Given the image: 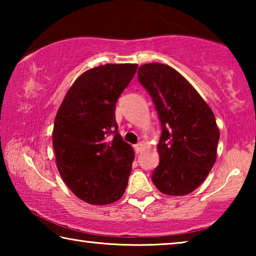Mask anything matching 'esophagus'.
Instances as JSON below:
<instances>
[{
    "label": "esophagus",
    "instance_id": "esophagus-1",
    "mask_svg": "<svg viewBox=\"0 0 256 256\" xmlns=\"http://www.w3.org/2000/svg\"><path fill=\"white\" fill-rule=\"evenodd\" d=\"M142 149H144V144H141V142H138V144L134 146V150H136V154H140Z\"/></svg>",
    "mask_w": 256,
    "mask_h": 256
}]
</instances>
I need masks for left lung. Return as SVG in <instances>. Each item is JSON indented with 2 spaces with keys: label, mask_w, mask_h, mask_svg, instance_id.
Segmentation results:
<instances>
[{
  "label": "left lung",
  "mask_w": 256,
  "mask_h": 256,
  "mask_svg": "<svg viewBox=\"0 0 256 256\" xmlns=\"http://www.w3.org/2000/svg\"><path fill=\"white\" fill-rule=\"evenodd\" d=\"M162 124L159 164L151 175L167 196H186L209 175L216 158L219 130L214 112L196 89L174 68L149 63L138 70Z\"/></svg>",
  "instance_id": "8db88e82"
}]
</instances>
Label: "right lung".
<instances>
[{
    "label": "right lung",
    "mask_w": 256,
    "mask_h": 256,
    "mask_svg": "<svg viewBox=\"0 0 256 256\" xmlns=\"http://www.w3.org/2000/svg\"><path fill=\"white\" fill-rule=\"evenodd\" d=\"M136 64H106L81 74L56 114L53 146L64 183L90 204L120 200L128 186L134 151L115 120L116 102Z\"/></svg>",
    "instance_id": "add662e5"
}]
</instances>
